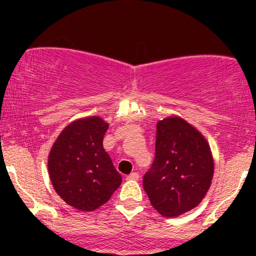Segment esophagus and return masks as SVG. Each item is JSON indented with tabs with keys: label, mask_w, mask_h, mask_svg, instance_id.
Returning <instances> with one entry per match:
<instances>
[{
	"label": "esophagus",
	"mask_w": 256,
	"mask_h": 256,
	"mask_svg": "<svg viewBox=\"0 0 256 256\" xmlns=\"http://www.w3.org/2000/svg\"><path fill=\"white\" fill-rule=\"evenodd\" d=\"M138 178H140V176H138V172H132V174H130L128 177H126V180H138Z\"/></svg>",
	"instance_id": "34e87169"
}]
</instances>
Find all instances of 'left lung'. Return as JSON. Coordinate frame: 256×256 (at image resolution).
I'll use <instances>...</instances> for the list:
<instances>
[{
	"label": "left lung",
	"instance_id": "left-lung-1",
	"mask_svg": "<svg viewBox=\"0 0 256 256\" xmlns=\"http://www.w3.org/2000/svg\"><path fill=\"white\" fill-rule=\"evenodd\" d=\"M213 174L210 147L194 126L180 116L157 122L156 154L144 176V190L161 216L172 218L197 207Z\"/></svg>",
	"mask_w": 256,
	"mask_h": 256
}]
</instances>
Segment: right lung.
<instances>
[{
    "label": "right lung",
    "mask_w": 256,
    "mask_h": 256,
    "mask_svg": "<svg viewBox=\"0 0 256 256\" xmlns=\"http://www.w3.org/2000/svg\"><path fill=\"white\" fill-rule=\"evenodd\" d=\"M108 128L109 124L99 116L78 118L63 128L48 154L54 190L78 210L102 207L122 180L102 146Z\"/></svg>",
    "instance_id": "right-lung-1"
}]
</instances>
